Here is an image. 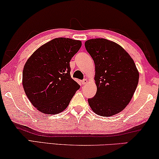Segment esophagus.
<instances>
[{"label":"esophagus","mask_w":159,"mask_h":159,"mask_svg":"<svg viewBox=\"0 0 159 159\" xmlns=\"http://www.w3.org/2000/svg\"><path fill=\"white\" fill-rule=\"evenodd\" d=\"M81 82H82V84H87V82H88V80L84 79V80H82Z\"/></svg>","instance_id":"esophagus-1"}]
</instances>
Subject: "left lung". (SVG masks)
Returning a JSON list of instances; mask_svg holds the SVG:
<instances>
[{
	"mask_svg": "<svg viewBox=\"0 0 159 159\" xmlns=\"http://www.w3.org/2000/svg\"><path fill=\"white\" fill-rule=\"evenodd\" d=\"M95 64L97 91L88 99L97 115L110 117L123 110L137 88L139 73L135 62L121 46L97 38L85 42Z\"/></svg>",
	"mask_w": 159,
	"mask_h": 159,
	"instance_id": "left-lung-1",
	"label": "left lung"
}]
</instances>
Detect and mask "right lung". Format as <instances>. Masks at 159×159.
<instances>
[{
	"mask_svg": "<svg viewBox=\"0 0 159 159\" xmlns=\"http://www.w3.org/2000/svg\"><path fill=\"white\" fill-rule=\"evenodd\" d=\"M81 42L56 38L35 51L23 70V86L33 106L54 115L67 108L80 86L70 76V61Z\"/></svg>",
	"mask_w": 159,
	"mask_h": 159,
	"instance_id": "right-lung-1",
	"label": "right lung"
}]
</instances>
